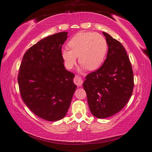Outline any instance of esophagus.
Wrapping results in <instances>:
<instances>
[{
    "label": "esophagus",
    "mask_w": 152,
    "mask_h": 152,
    "mask_svg": "<svg viewBox=\"0 0 152 152\" xmlns=\"http://www.w3.org/2000/svg\"><path fill=\"white\" fill-rule=\"evenodd\" d=\"M74 82H75V83L77 86L80 87L82 86V85L83 84V80L80 76L76 75L75 77V79H74Z\"/></svg>",
    "instance_id": "1"
}]
</instances>
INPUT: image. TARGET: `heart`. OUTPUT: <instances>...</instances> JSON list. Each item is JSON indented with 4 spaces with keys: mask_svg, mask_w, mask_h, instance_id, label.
Instances as JSON below:
<instances>
[{
    "mask_svg": "<svg viewBox=\"0 0 152 152\" xmlns=\"http://www.w3.org/2000/svg\"><path fill=\"white\" fill-rule=\"evenodd\" d=\"M68 47L61 50V58L65 66L71 69L76 65L77 57L82 69L89 70L99 68L104 61L107 52V43L102 34L81 31L68 42Z\"/></svg>",
    "mask_w": 152,
    "mask_h": 152,
    "instance_id": "b5f03b06",
    "label": "heart"
}]
</instances>
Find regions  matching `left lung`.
Listing matches in <instances>:
<instances>
[{
  "label": "left lung",
  "mask_w": 152,
  "mask_h": 152,
  "mask_svg": "<svg viewBox=\"0 0 152 152\" xmlns=\"http://www.w3.org/2000/svg\"><path fill=\"white\" fill-rule=\"evenodd\" d=\"M108 45L106 59L100 69L87 75L83 83L90 111L98 118L117 113L131 97L133 72L125 48L104 32Z\"/></svg>",
  "instance_id": "8db88e82"
}]
</instances>
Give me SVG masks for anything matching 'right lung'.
Here are the masks:
<instances>
[{
	"label": "right lung",
	"instance_id": "obj_1",
	"mask_svg": "<svg viewBox=\"0 0 152 152\" xmlns=\"http://www.w3.org/2000/svg\"><path fill=\"white\" fill-rule=\"evenodd\" d=\"M66 31L40 40L24 54L18 75L22 99L39 117L57 121L66 115L76 86L75 75L66 70L61 47Z\"/></svg>",
	"mask_w": 152,
	"mask_h": 152
}]
</instances>
